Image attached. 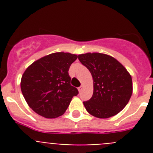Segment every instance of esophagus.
Instances as JSON below:
<instances>
[{
    "label": "esophagus",
    "instance_id": "esophagus-1",
    "mask_svg": "<svg viewBox=\"0 0 153 153\" xmlns=\"http://www.w3.org/2000/svg\"><path fill=\"white\" fill-rule=\"evenodd\" d=\"M83 86H79V88H78V90H79V93H80V92H82V90H83Z\"/></svg>",
    "mask_w": 153,
    "mask_h": 153
}]
</instances>
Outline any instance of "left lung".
<instances>
[{"mask_svg": "<svg viewBox=\"0 0 153 153\" xmlns=\"http://www.w3.org/2000/svg\"><path fill=\"white\" fill-rule=\"evenodd\" d=\"M78 59L93 79V96L83 102L86 111L106 119L123 110L132 93V77L126 69L113 56L100 53L79 54Z\"/></svg>", "mask_w": 153, "mask_h": 153, "instance_id": "1", "label": "left lung"}]
</instances>
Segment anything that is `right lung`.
Listing matches in <instances>:
<instances>
[{"label":"right lung","mask_w":153,"mask_h":153,"mask_svg":"<svg viewBox=\"0 0 153 153\" xmlns=\"http://www.w3.org/2000/svg\"><path fill=\"white\" fill-rule=\"evenodd\" d=\"M77 55L51 53L33 62L21 77V88L28 106L48 119L60 117L70 105L77 89L70 85L68 71Z\"/></svg>","instance_id":"right-lung-1"}]
</instances>
